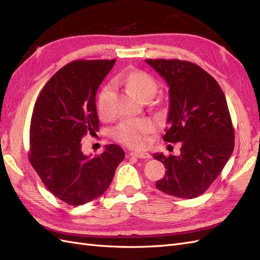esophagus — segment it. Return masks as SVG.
Here are the masks:
<instances>
[{"label": "esophagus", "mask_w": 260, "mask_h": 260, "mask_svg": "<svg viewBox=\"0 0 260 260\" xmlns=\"http://www.w3.org/2000/svg\"><path fill=\"white\" fill-rule=\"evenodd\" d=\"M130 155L133 157H137V158H144V159L151 158V155L146 152H131Z\"/></svg>", "instance_id": "1"}]
</instances>
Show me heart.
<instances>
[{
  "label": "heart",
  "instance_id": "heart-1",
  "mask_svg": "<svg viewBox=\"0 0 260 260\" xmlns=\"http://www.w3.org/2000/svg\"><path fill=\"white\" fill-rule=\"evenodd\" d=\"M116 82L124 85L127 90L141 101L151 100L158 91V84L155 78L142 70H128L116 77ZM113 89L105 85L102 89L98 100V113L101 118H108L112 115L111 102ZM155 130V123L148 118L128 119L117 125L114 135L118 141L129 147L141 148L147 143V136Z\"/></svg>",
  "mask_w": 260,
  "mask_h": 260
}]
</instances>
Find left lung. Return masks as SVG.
<instances>
[{
  "instance_id": "left-lung-1",
  "label": "left lung",
  "mask_w": 260,
  "mask_h": 260,
  "mask_svg": "<svg viewBox=\"0 0 260 260\" xmlns=\"http://www.w3.org/2000/svg\"><path fill=\"white\" fill-rule=\"evenodd\" d=\"M169 86L164 141L181 142L179 156L153 155L166 168L156 187L168 195L194 199L222 171L234 149V130L224 93L205 70L179 59H145Z\"/></svg>"
}]
</instances>
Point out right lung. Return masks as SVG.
<instances>
[{
	"mask_svg": "<svg viewBox=\"0 0 260 260\" xmlns=\"http://www.w3.org/2000/svg\"><path fill=\"white\" fill-rule=\"evenodd\" d=\"M115 61L69 62L46 82L35 104L29 160L48 190L68 205H83L103 194L124 159L116 144L95 157L81 151V139L99 130L96 91Z\"/></svg>",
	"mask_w": 260,
	"mask_h": 260,
	"instance_id": "add662e5",
	"label": "right lung"
}]
</instances>
